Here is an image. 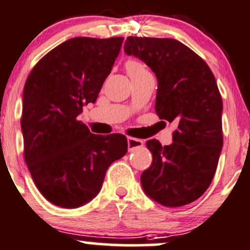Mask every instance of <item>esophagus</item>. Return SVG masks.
Returning <instances> with one entry per match:
<instances>
[{
  "label": "esophagus",
  "instance_id": "1",
  "mask_svg": "<svg viewBox=\"0 0 250 250\" xmlns=\"http://www.w3.org/2000/svg\"><path fill=\"white\" fill-rule=\"evenodd\" d=\"M144 146V141L136 138H131V136H128V148L129 150H134L136 148H140Z\"/></svg>",
  "mask_w": 250,
  "mask_h": 250
}]
</instances>
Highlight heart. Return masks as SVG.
Masks as SVG:
<instances>
[{
    "label": "heart",
    "instance_id": "b5f03b06",
    "mask_svg": "<svg viewBox=\"0 0 250 250\" xmlns=\"http://www.w3.org/2000/svg\"><path fill=\"white\" fill-rule=\"evenodd\" d=\"M125 68H127V72L130 76V78H135V77L149 73L145 64H142L141 62L136 59H128L127 62H125Z\"/></svg>",
    "mask_w": 250,
    "mask_h": 250
}]
</instances>
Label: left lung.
Returning <instances> with one entry per match:
<instances>
[{
    "label": "left lung",
    "instance_id": "left-lung-1",
    "mask_svg": "<svg viewBox=\"0 0 250 250\" xmlns=\"http://www.w3.org/2000/svg\"><path fill=\"white\" fill-rule=\"evenodd\" d=\"M123 48L152 68L158 79L156 114L178 125L169 146L147 141L153 163L142 172V188L164 207L190 204L210 186L223 146V103L215 76L178 40L128 37Z\"/></svg>",
    "mask_w": 250,
    "mask_h": 250
}]
</instances>
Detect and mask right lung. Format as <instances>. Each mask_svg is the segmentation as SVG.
<instances>
[{
  "mask_svg": "<svg viewBox=\"0 0 250 250\" xmlns=\"http://www.w3.org/2000/svg\"><path fill=\"white\" fill-rule=\"evenodd\" d=\"M123 38H73L35 64L23 89V156L52 204L77 208L102 188L106 169L128 150L122 134L96 135L77 120L95 103Z\"/></svg>",
  "mask_w": 250,
  "mask_h": 250,
  "instance_id": "1",
  "label": "right lung"
}]
</instances>
